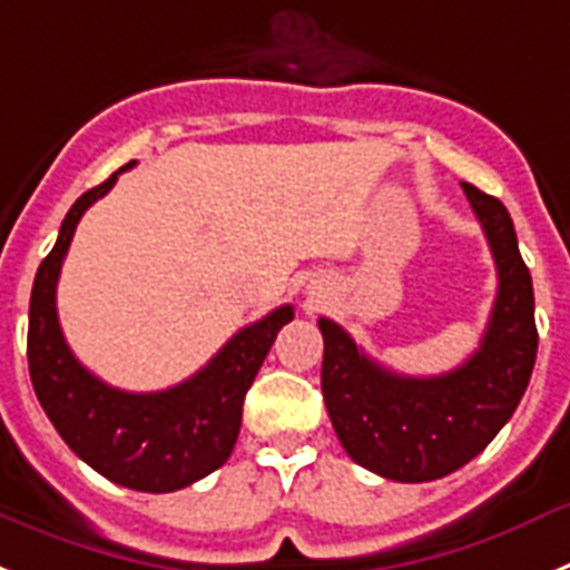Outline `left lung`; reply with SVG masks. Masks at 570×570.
Here are the masks:
<instances>
[{
  "instance_id": "1",
  "label": "left lung",
  "mask_w": 570,
  "mask_h": 570,
  "mask_svg": "<svg viewBox=\"0 0 570 570\" xmlns=\"http://www.w3.org/2000/svg\"><path fill=\"white\" fill-rule=\"evenodd\" d=\"M497 261L499 289L482 344L442 375H399L375 364L335 321L324 335L321 390L353 462L393 482H433L476 459L504 428L537 361L531 272L497 197L462 183Z\"/></svg>"
}]
</instances>
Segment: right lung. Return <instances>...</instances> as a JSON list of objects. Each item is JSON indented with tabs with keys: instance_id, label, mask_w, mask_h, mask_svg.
I'll return each instance as SVG.
<instances>
[{
	"instance_id": "obj_1",
	"label": "right lung",
	"mask_w": 570,
	"mask_h": 570,
	"mask_svg": "<svg viewBox=\"0 0 570 570\" xmlns=\"http://www.w3.org/2000/svg\"><path fill=\"white\" fill-rule=\"evenodd\" d=\"M131 166L135 160L120 171ZM120 171L73 203L57 244L39 264L28 313V370L39 404L82 462L131 491L171 493L209 476L232 456L246 390L295 313L289 304L272 309L232 335L191 379L160 393H126L88 373L59 326L57 281L79 217L111 191Z\"/></svg>"
}]
</instances>
